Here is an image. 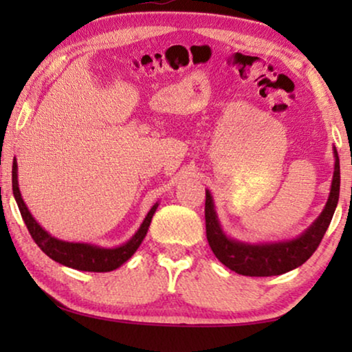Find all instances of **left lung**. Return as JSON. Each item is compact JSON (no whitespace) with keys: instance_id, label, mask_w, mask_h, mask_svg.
I'll return each instance as SVG.
<instances>
[{"instance_id":"left-lung-1","label":"left lung","mask_w":352,"mask_h":352,"mask_svg":"<svg viewBox=\"0 0 352 352\" xmlns=\"http://www.w3.org/2000/svg\"><path fill=\"white\" fill-rule=\"evenodd\" d=\"M335 153V171L331 179V189L329 200L322 213L314 223L302 232L300 237L283 242L271 243H245L228 237L221 228L218 214L214 211L213 197L206 190L205 200V224L206 239L216 258L229 267L230 271L250 277H271L280 276L292 269L301 266L312 256L324 234L329 229L330 221L333 218L335 208L340 199V158L336 148Z\"/></svg>"}]
</instances>
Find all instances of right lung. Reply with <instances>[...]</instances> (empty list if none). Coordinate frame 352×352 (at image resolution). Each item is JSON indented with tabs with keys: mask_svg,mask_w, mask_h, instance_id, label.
<instances>
[{
	"mask_svg": "<svg viewBox=\"0 0 352 352\" xmlns=\"http://www.w3.org/2000/svg\"><path fill=\"white\" fill-rule=\"evenodd\" d=\"M12 192L14 199H16L19 205V210H21L23 223H25L32 239L35 240V243L41 248V252H45L47 256L54 259L56 263L64 264L67 267L88 272H110L113 271V269L122 266L123 263H126L128 259L136 253L139 245L142 243V240L146 237L148 230V226H151L152 216L155 213L158 206V204L152 206L151 211H148L146 216V219L142 221L141 228L138 229V232L134 234L126 243L115 248H102L91 243L64 242V240L52 237L51 234H47L46 230L36 223L30 211H28L27 205L23 204L21 190H19L17 162H14L12 165Z\"/></svg>",
	"mask_w": 352,
	"mask_h": 352,
	"instance_id": "right-lung-1",
	"label": "right lung"
}]
</instances>
